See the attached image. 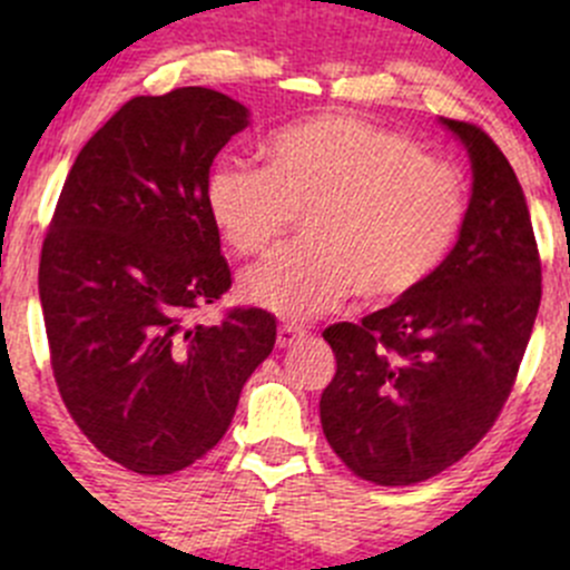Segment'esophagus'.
<instances>
[{"mask_svg": "<svg viewBox=\"0 0 570 570\" xmlns=\"http://www.w3.org/2000/svg\"><path fill=\"white\" fill-rule=\"evenodd\" d=\"M303 336H306V331H303L301 325H289V322H284V325L278 327V347H292V344L301 342Z\"/></svg>", "mask_w": 570, "mask_h": 570, "instance_id": "obj_1", "label": "esophagus"}]
</instances>
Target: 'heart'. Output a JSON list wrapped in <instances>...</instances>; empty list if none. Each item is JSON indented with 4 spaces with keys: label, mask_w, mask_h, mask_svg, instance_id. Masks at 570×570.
<instances>
[{
    "label": "heart",
    "mask_w": 570,
    "mask_h": 570,
    "mask_svg": "<svg viewBox=\"0 0 570 570\" xmlns=\"http://www.w3.org/2000/svg\"><path fill=\"white\" fill-rule=\"evenodd\" d=\"M267 168L217 163L206 209L228 250L258 256L301 215L306 239L243 275L253 306L308 320L355 289L364 303L416 292L455 248L465 184L402 131L353 112H320L273 131Z\"/></svg>",
    "instance_id": "heart-1"
}]
</instances>
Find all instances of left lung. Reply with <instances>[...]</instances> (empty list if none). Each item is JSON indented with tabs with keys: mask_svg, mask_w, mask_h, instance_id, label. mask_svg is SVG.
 Masks as SVG:
<instances>
[{
	"mask_svg": "<svg viewBox=\"0 0 570 570\" xmlns=\"http://www.w3.org/2000/svg\"><path fill=\"white\" fill-rule=\"evenodd\" d=\"M471 159L465 223L416 292L325 327L336 375L320 400L327 444L377 485H413L458 463L497 422L540 306L524 189L497 142L441 118Z\"/></svg>",
	"mask_w": 570,
	"mask_h": 570,
	"instance_id": "1",
	"label": "left lung"
}]
</instances>
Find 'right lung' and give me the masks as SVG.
<instances>
[{
  "label": "right lung",
  "instance_id": "1",
  "mask_svg": "<svg viewBox=\"0 0 570 570\" xmlns=\"http://www.w3.org/2000/svg\"><path fill=\"white\" fill-rule=\"evenodd\" d=\"M248 118L209 88L126 101L79 151L43 239L57 389L90 444L137 474L204 458L273 353L275 317L262 308L193 322L232 286L206 178Z\"/></svg>",
  "mask_w": 570,
  "mask_h": 570
}]
</instances>
